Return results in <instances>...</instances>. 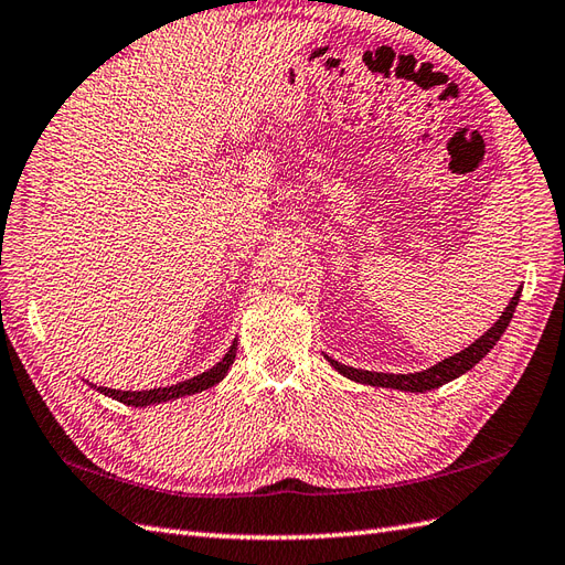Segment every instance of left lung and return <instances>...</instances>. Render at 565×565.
Returning a JSON list of instances; mask_svg holds the SVG:
<instances>
[{
  "mask_svg": "<svg viewBox=\"0 0 565 565\" xmlns=\"http://www.w3.org/2000/svg\"><path fill=\"white\" fill-rule=\"evenodd\" d=\"M520 292L522 290L515 292V297L511 299V305H508L505 311L501 313V319L493 323L479 340H475L470 348L448 356V360L438 362L431 369L417 371V374H379V371H364V369L345 366V364H340L335 360H330V356H328V362L333 364L342 376H348V379H352L356 383H369V386L401 388V391H409V393H424V391L438 388V386H444V383L458 379L460 374H465V371H470L475 364L481 362V356H484L493 345H497L499 338L503 335V330L508 328V323H511V319H513Z\"/></svg>",
  "mask_w": 565,
  "mask_h": 565,
  "instance_id": "1",
  "label": "left lung"
}]
</instances>
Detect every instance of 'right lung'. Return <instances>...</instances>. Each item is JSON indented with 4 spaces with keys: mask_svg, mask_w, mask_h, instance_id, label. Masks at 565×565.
Here are the masks:
<instances>
[{
    "mask_svg": "<svg viewBox=\"0 0 565 565\" xmlns=\"http://www.w3.org/2000/svg\"><path fill=\"white\" fill-rule=\"evenodd\" d=\"M235 354H237V342H232L230 352L213 369L203 371V374L189 379V381L177 383V386H168V388H150V391H115V388H98V386H95V388H98L103 395L115 397V401L129 405V407H146V405H153V403L174 401V397L201 393V391L211 388V386H215V383L223 381L230 364L235 362ZM90 386H93V383H90Z\"/></svg>",
    "mask_w": 565,
    "mask_h": 565,
    "instance_id": "add662e5",
    "label": "right lung"
}]
</instances>
